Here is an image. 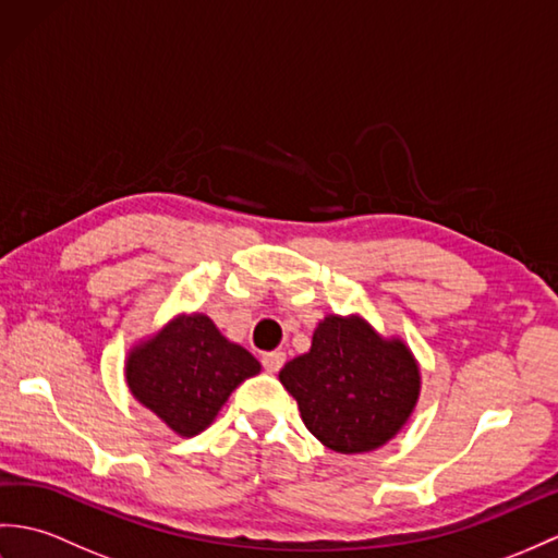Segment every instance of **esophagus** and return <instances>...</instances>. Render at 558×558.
Listing matches in <instances>:
<instances>
[{
    "label": "esophagus",
    "mask_w": 558,
    "mask_h": 558,
    "mask_svg": "<svg viewBox=\"0 0 558 558\" xmlns=\"http://www.w3.org/2000/svg\"><path fill=\"white\" fill-rule=\"evenodd\" d=\"M260 362H264V369H266V372L276 374V372H280V366L286 364V352H280V350L266 352L264 357H260Z\"/></svg>",
    "instance_id": "1"
}]
</instances>
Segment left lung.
I'll return each instance as SVG.
<instances>
[{
	"mask_svg": "<svg viewBox=\"0 0 558 558\" xmlns=\"http://www.w3.org/2000/svg\"><path fill=\"white\" fill-rule=\"evenodd\" d=\"M280 384L302 422L336 453H369L388 444L417 408L422 374L405 340L384 338L360 314H328L310 352L282 366Z\"/></svg>",
	"mask_w": 558,
	"mask_h": 558,
	"instance_id": "obj_1",
	"label": "left lung"
}]
</instances>
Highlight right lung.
Here are the masks:
<instances>
[{"label":"right lung","instance_id":"right-lung-1","mask_svg":"<svg viewBox=\"0 0 558 558\" xmlns=\"http://www.w3.org/2000/svg\"><path fill=\"white\" fill-rule=\"evenodd\" d=\"M260 372L252 352L225 338L206 314H177L129 350L132 396L182 436L213 424L232 390Z\"/></svg>","mask_w":558,"mask_h":558}]
</instances>
